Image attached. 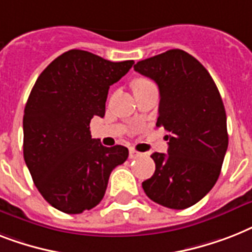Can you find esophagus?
<instances>
[{
    "label": "esophagus",
    "mask_w": 252,
    "mask_h": 252,
    "mask_svg": "<svg viewBox=\"0 0 252 252\" xmlns=\"http://www.w3.org/2000/svg\"><path fill=\"white\" fill-rule=\"evenodd\" d=\"M141 153H138V151H136L134 149H130L129 150V158L130 159H136V158H140L141 157Z\"/></svg>",
    "instance_id": "obj_1"
}]
</instances>
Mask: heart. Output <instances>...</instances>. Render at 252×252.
<instances>
[{"mask_svg": "<svg viewBox=\"0 0 252 252\" xmlns=\"http://www.w3.org/2000/svg\"><path fill=\"white\" fill-rule=\"evenodd\" d=\"M146 83H149V80H146V79H138V80H136V81H134V84H133V87H136V85H142V84H146Z\"/></svg>", "mask_w": 252, "mask_h": 252, "instance_id": "b5f03b06", "label": "heart"}]
</instances>
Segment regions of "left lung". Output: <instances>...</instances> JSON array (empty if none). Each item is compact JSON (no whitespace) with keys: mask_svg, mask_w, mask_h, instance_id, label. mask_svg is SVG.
<instances>
[{"mask_svg":"<svg viewBox=\"0 0 252 252\" xmlns=\"http://www.w3.org/2000/svg\"><path fill=\"white\" fill-rule=\"evenodd\" d=\"M159 88V116L168 153H154L155 172L142 183L155 203L184 210L216 184L228 149L226 114L216 84L189 53L172 49L134 64Z\"/></svg>","mask_w":252,"mask_h":252,"instance_id":"1","label":"left lung"}]
</instances>
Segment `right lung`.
Masks as SVG:
<instances>
[{"instance_id":"obj_1","label":"right lung","mask_w":252,"mask_h":252,"mask_svg":"<svg viewBox=\"0 0 252 252\" xmlns=\"http://www.w3.org/2000/svg\"><path fill=\"white\" fill-rule=\"evenodd\" d=\"M133 63L72 49L55 58L31 91L23 116L24 160L41 195L59 211L95 207L112 169L128 158L126 147H106L92 138L89 124L93 116H105L110 85Z\"/></svg>"}]
</instances>
